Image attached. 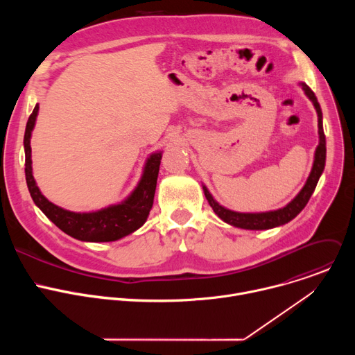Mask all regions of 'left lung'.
<instances>
[{
    "label": "left lung",
    "instance_id": "left-lung-1",
    "mask_svg": "<svg viewBox=\"0 0 355 355\" xmlns=\"http://www.w3.org/2000/svg\"><path fill=\"white\" fill-rule=\"evenodd\" d=\"M302 89L305 91L306 96L312 101L315 110L318 112V128H319V144L316 147L315 151V162H313V167L312 171L308 177L306 184L303 185V188L300 189V192L289 202V204L281 209L277 211H270V212H260V214H241V212H234L230 209H226L225 207L219 205L218 202L214 199L212 193L208 191V188L205 185H202L204 188V193L209 202V205L212 207L214 212L226 223L234 226V227H240V229H247V230H267V229H272L277 226H282L288 222H291L295 216H297L300 214V211L306 207V204L309 202L318 181L324 170V164H326V136L323 132V115H322V110L320 105L318 103V98L315 95V92L305 84L300 83Z\"/></svg>",
    "mask_w": 355,
    "mask_h": 355
}]
</instances>
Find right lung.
Here are the masks:
<instances>
[{
  "mask_svg": "<svg viewBox=\"0 0 355 355\" xmlns=\"http://www.w3.org/2000/svg\"><path fill=\"white\" fill-rule=\"evenodd\" d=\"M37 112L39 105L36 104L33 112L28 119L24 136L25 177L35 205L60 230L81 241H115L141 227L147 220L151 207H153L160 162L163 157L162 151L153 153L147 159L137 187L121 204L111 205L95 212H71L46 199L33 178L31 159V136L35 128Z\"/></svg>",
  "mask_w": 355,
  "mask_h": 355,
  "instance_id": "right-lung-1",
  "label": "right lung"
}]
</instances>
